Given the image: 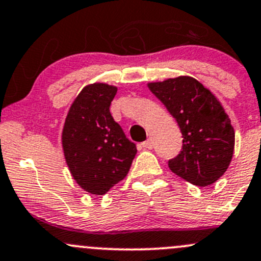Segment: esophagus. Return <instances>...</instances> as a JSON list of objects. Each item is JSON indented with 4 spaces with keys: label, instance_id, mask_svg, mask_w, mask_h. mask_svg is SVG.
Wrapping results in <instances>:
<instances>
[{
    "label": "esophagus",
    "instance_id": "esophagus-1",
    "mask_svg": "<svg viewBox=\"0 0 261 261\" xmlns=\"http://www.w3.org/2000/svg\"><path fill=\"white\" fill-rule=\"evenodd\" d=\"M142 147H145V149H152V141L151 140H146V141L142 142Z\"/></svg>",
    "mask_w": 261,
    "mask_h": 261
}]
</instances>
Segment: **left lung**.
I'll use <instances>...</instances> for the list:
<instances>
[{"label": "left lung", "instance_id": "1", "mask_svg": "<svg viewBox=\"0 0 261 261\" xmlns=\"http://www.w3.org/2000/svg\"><path fill=\"white\" fill-rule=\"evenodd\" d=\"M172 115L182 134V149L169 160L174 174L196 186H209L230 165L235 131L221 103L190 76L147 84Z\"/></svg>", "mask_w": 261, "mask_h": 261}]
</instances>
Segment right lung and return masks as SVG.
<instances>
[{
  "instance_id": "right-lung-1",
  "label": "right lung",
  "mask_w": 261,
  "mask_h": 261,
  "mask_svg": "<svg viewBox=\"0 0 261 261\" xmlns=\"http://www.w3.org/2000/svg\"><path fill=\"white\" fill-rule=\"evenodd\" d=\"M117 87L96 82L85 86L71 105L62 130V149L76 182L94 195H103L125 179L136 145L110 114Z\"/></svg>"
}]
</instances>
